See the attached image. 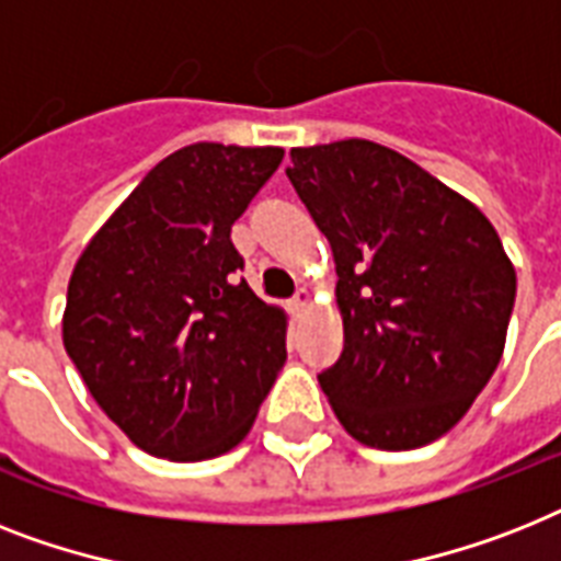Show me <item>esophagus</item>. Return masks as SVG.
Wrapping results in <instances>:
<instances>
[{
	"label": "esophagus",
	"instance_id": "34e87169",
	"mask_svg": "<svg viewBox=\"0 0 561 561\" xmlns=\"http://www.w3.org/2000/svg\"><path fill=\"white\" fill-rule=\"evenodd\" d=\"M290 305H294V311L296 313H302V311H308V308H311V294H308V290H299V294H296L294 296V302H290Z\"/></svg>",
	"mask_w": 561,
	"mask_h": 561
}]
</instances>
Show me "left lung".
Returning <instances> with one entry per match:
<instances>
[{
	"label": "left lung",
	"instance_id": "left-lung-1",
	"mask_svg": "<svg viewBox=\"0 0 561 561\" xmlns=\"http://www.w3.org/2000/svg\"><path fill=\"white\" fill-rule=\"evenodd\" d=\"M288 178L334 253L343 354L320 375L375 449L453 430L504 354L516 267L463 195L375 140L290 149Z\"/></svg>",
	"mask_w": 561,
	"mask_h": 561
}]
</instances>
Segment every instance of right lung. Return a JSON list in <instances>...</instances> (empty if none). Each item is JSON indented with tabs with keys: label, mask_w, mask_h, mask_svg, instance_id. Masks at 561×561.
Masks as SVG:
<instances>
[{
	"label": "right lung",
	"mask_w": 561,
	"mask_h": 561,
	"mask_svg": "<svg viewBox=\"0 0 561 561\" xmlns=\"http://www.w3.org/2000/svg\"><path fill=\"white\" fill-rule=\"evenodd\" d=\"M282 154L178 149L77 259L62 343L91 398L144 453L170 461L230 453L285 366L288 317L239 279L244 259L230 241Z\"/></svg>",
	"instance_id": "1"
}]
</instances>
